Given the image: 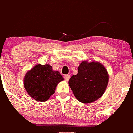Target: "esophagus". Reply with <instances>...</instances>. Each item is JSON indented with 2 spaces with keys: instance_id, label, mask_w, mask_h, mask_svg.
<instances>
[{
  "instance_id": "34e87169",
  "label": "esophagus",
  "mask_w": 133,
  "mask_h": 133,
  "mask_svg": "<svg viewBox=\"0 0 133 133\" xmlns=\"http://www.w3.org/2000/svg\"><path fill=\"white\" fill-rule=\"evenodd\" d=\"M64 79H65V80L67 81V82H68V81H69V79H70V75H65V76H64Z\"/></svg>"
}]
</instances>
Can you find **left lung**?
Instances as JSON below:
<instances>
[{"mask_svg": "<svg viewBox=\"0 0 133 133\" xmlns=\"http://www.w3.org/2000/svg\"><path fill=\"white\" fill-rule=\"evenodd\" d=\"M108 79V73L103 64L83 61L78 66L77 75L69 79V85L79 102L90 103L103 96Z\"/></svg>", "mask_w": 133, "mask_h": 133, "instance_id": "obj_1", "label": "left lung"}]
</instances>
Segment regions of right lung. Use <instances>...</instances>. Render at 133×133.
<instances>
[{
  "label": "right lung",
  "instance_id": "1",
  "mask_svg": "<svg viewBox=\"0 0 133 133\" xmlns=\"http://www.w3.org/2000/svg\"><path fill=\"white\" fill-rule=\"evenodd\" d=\"M64 78L58 71H53L49 64H37L25 76L24 87L34 99L44 102L55 93L56 87Z\"/></svg>",
  "mask_w": 133,
  "mask_h": 133
}]
</instances>
